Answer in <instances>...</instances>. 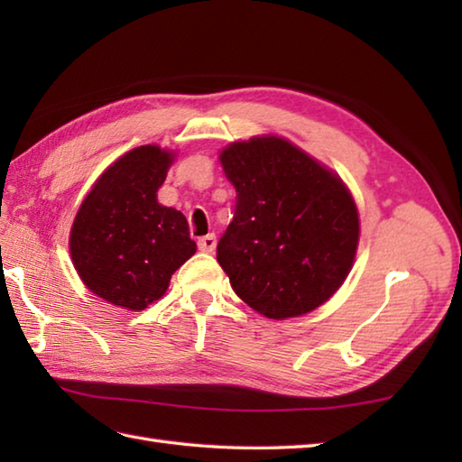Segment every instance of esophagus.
Segmentation results:
<instances>
[{
	"label": "esophagus",
	"mask_w": 462,
	"mask_h": 462,
	"mask_svg": "<svg viewBox=\"0 0 462 462\" xmlns=\"http://www.w3.org/2000/svg\"><path fill=\"white\" fill-rule=\"evenodd\" d=\"M199 248L202 252H206V254H212L214 248H216V236H214V234H206V236H202L199 240Z\"/></svg>",
	"instance_id": "esophagus-1"
}]
</instances>
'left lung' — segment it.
<instances>
[{
  "mask_svg": "<svg viewBox=\"0 0 462 462\" xmlns=\"http://www.w3.org/2000/svg\"><path fill=\"white\" fill-rule=\"evenodd\" d=\"M220 162L236 206L216 260L236 296L270 319L326 303L357 252L359 214L347 186L280 136L232 143Z\"/></svg>",
  "mask_w": 462,
  "mask_h": 462,
  "instance_id": "1",
  "label": "left lung"
}]
</instances>
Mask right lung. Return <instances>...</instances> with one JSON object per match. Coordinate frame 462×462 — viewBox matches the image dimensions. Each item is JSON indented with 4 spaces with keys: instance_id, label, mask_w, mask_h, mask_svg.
Here are the masks:
<instances>
[{
    "instance_id": "1",
    "label": "right lung",
    "mask_w": 462,
    "mask_h": 462,
    "mask_svg": "<svg viewBox=\"0 0 462 462\" xmlns=\"http://www.w3.org/2000/svg\"><path fill=\"white\" fill-rule=\"evenodd\" d=\"M172 161L161 146H136L101 174L75 216L73 266L85 286L113 306H151L196 252L184 214L156 200Z\"/></svg>"
}]
</instances>
